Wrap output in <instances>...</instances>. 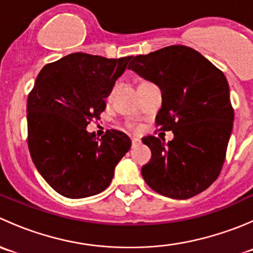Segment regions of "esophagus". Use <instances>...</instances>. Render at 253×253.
I'll list each match as a JSON object with an SVG mask.
<instances>
[{"mask_svg": "<svg viewBox=\"0 0 253 253\" xmlns=\"http://www.w3.org/2000/svg\"><path fill=\"white\" fill-rule=\"evenodd\" d=\"M139 144V139L138 138H132V148L137 147Z\"/></svg>", "mask_w": 253, "mask_h": 253, "instance_id": "obj_1", "label": "esophagus"}]
</instances>
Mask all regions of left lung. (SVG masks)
<instances>
[{
  "instance_id": "left-lung-1",
  "label": "left lung",
  "mask_w": 253,
  "mask_h": 253,
  "mask_svg": "<svg viewBox=\"0 0 253 253\" xmlns=\"http://www.w3.org/2000/svg\"><path fill=\"white\" fill-rule=\"evenodd\" d=\"M128 70L157 84L162 108L155 121L174 132L165 143L142 139L152 150L142 176L155 192L187 200L216 180L233 131L234 110L225 76L193 48L172 45L132 58Z\"/></svg>"
}]
</instances>
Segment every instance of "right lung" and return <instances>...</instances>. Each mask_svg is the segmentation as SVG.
I'll return each mask as SVG.
<instances>
[{"mask_svg": "<svg viewBox=\"0 0 253 253\" xmlns=\"http://www.w3.org/2000/svg\"><path fill=\"white\" fill-rule=\"evenodd\" d=\"M131 58L76 52L47 63L38 75L28 96V147L39 174L65 197L103 192L131 148L124 132L111 129L96 138L86 131L91 120L100 119Z\"/></svg>", "mask_w": 253, "mask_h": 253, "instance_id": "right-lung-1", "label": "right lung"}]
</instances>
